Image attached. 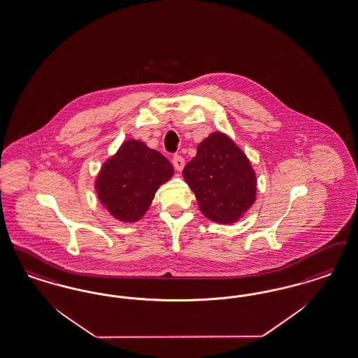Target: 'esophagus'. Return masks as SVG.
I'll return each instance as SVG.
<instances>
[{
  "label": "esophagus",
  "mask_w": 358,
  "mask_h": 358,
  "mask_svg": "<svg viewBox=\"0 0 358 358\" xmlns=\"http://www.w3.org/2000/svg\"><path fill=\"white\" fill-rule=\"evenodd\" d=\"M172 164L173 166H174L177 171H182L184 166H185V159H184V157L176 155V156L173 157Z\"/></svg>",
  "instance_id": "1"
}]
</instances>
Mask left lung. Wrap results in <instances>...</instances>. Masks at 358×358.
<instances>
[{
    "mask_svg": "<svg viewBox=\"0 0 358 358\" xmlns=\"http://www.w3.org/2000/svg\"><path fill=\"white\" fill-rule=\"evenodd\" d=\"M182 174L202 215L215 222L238 221L256 201L257 180L250 161L224 133H212L199 143Z\"/></svg>",
    "mask_w": 358,
    "mask_h": 358,
    "instance_id": "left-lung-1",
    "label": "left lung"
}]
</instances>
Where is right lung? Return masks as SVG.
Masks as SVG:
<instances>
[{"instance_id":"right-lung-1","label":"right lung","mask_w":358,"mask_h":358,"mask_svg":"<svg viewBox=\"0 0 358 358\" xmlns=\"http://www.w3.org/2000/svg\"><path fill=\"white\" fill-rule=\"evenodd\" d=\"M172 164L137 140L122 143L96 180L101 203L120 221L133 222L148 210L158 187L171 180Z\"/></svg>"}]
</instances>
